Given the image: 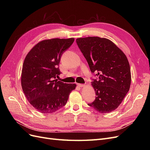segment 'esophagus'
I'll return each instance as SVG.
<instances>
[{
  "instance_id": "esophagus-1",
  "label": "esophagus",
  "mask_w": 150,
  "mask_h": 150,
  "mask_svg": "<svg viewBox=\"0 0 150 150\" xmlns=\"http://www.w3.org/2000/svg\"><path fill=\"white\" fill-rule=\"evenodd\" d=\"M78 86H79V87H84V86H85V84H78Z\"/></svg>"
}]
</instances>
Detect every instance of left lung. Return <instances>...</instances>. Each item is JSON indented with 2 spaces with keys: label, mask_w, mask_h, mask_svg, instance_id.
Instances as JSON below:
<instances>
[{
  "label": "left lung",
  "mask_w": 150,
  "mask_h": 150,
  "mask_svg": "<svg viewBox=\"0 0 150 150\" xmlns=\"http://www.w3.org/2000/svg\"><path fill=\"white\" fill-rule=\"evenodd\" d=\"M92 73L96 99L88 104L101 113L110 112L120 106L131 84V71L125 54L110 40L99 37L76 39Z\"/></svg>",
  "instance_id": "8db88e82"
}]
</instances>
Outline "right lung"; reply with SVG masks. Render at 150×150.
I'll list each match as a JSON object with an SVG mask.
<instances>
[{"instance_id":"add662e5","label":"right lung","mask_w":150,"mask_h":150,"mask_svg":"<svg viewBox=\"0 0 150 150\" xmlns=\"http://www.w3.org/2000/svg\"><path fill=\"white\" fill-rule=\"evenodd\" d=\"M74 41V38L51 39L40 41L25 58L21 85L25 97L36 110L53 113L64 106L75 84L55 79L61 74V57Z\"/></svg>"}]
</instances>
